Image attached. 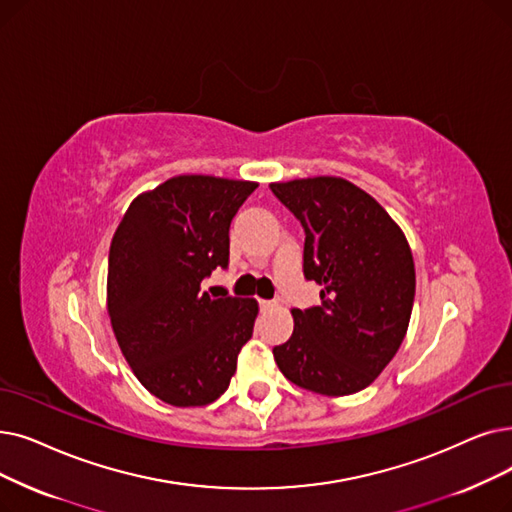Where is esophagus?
<instances>
[{"label":"esophagus","instance_id":"34e87169","mask_svg":"<svg viewBox=\"0 0 512 512\" xmlns=\"http://www.w3.org/2000/svg\"><path fill=\"white\" fill-rule=\"evenodd\" d=\"M259 307H261V311H274V309L278 307V303H276V301H270V299H261V301H259Z\"/></svg>","mask_w":512,"mask_h":512}]
</instances>
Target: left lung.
<instances>
[{
  "mask_svg": "<svg viewBox=\"0 0 512 512\" xmlns=\"http://www.w3.org/2000/svg\"><path fill=\"white\" fill-rule=\"evenodd\" d=\"M270 188L303 224V272L322 286L318 307L291 311L293 337L274 347V360L288 381L311 393H358L393 360L410 324L416 272L406 234L343 177H301Z\"/></svg>",
  "mask_w": 512,
  "mask_h": 512,
  "instance_id": "1",
  "label": "left lung"
}]
</instances>
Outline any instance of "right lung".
Returning <instances> with one entry per match:
<instances>
[{"label":"right lung","mask_w":512,"mask_h":512,"mask_svg":"<svg viewBox=\"0 0 512 512\" xmlns=\"http://www.w3.org/2000/svg\"><path fill=\"white\" fill-rule=\"evenodd\" d=\"M257 182L175 175L133 198L108 253L106 309L136 379L175 408L224 393L253 335L255 299L201 293L230 257V221Z\"/></svg>","instance_id":"1"}]
</instances>
